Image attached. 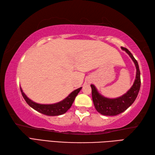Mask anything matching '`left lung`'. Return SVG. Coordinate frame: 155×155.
<instances>
[{"label":"left lung","instance_id":"left-lung-1","mask_svg":"<svg viewBox=\"0 0 155 155\" xmlns=\"http://www.w3.org/2000/svg\"><path fill=\"white\" fill-rule=\"evenodd\" d=\"M121 48L129 55L135 64L137 69L135 80L130 89L123 96L115 98H109L101 95L98 93L94 85L91 84L92 98L94 107L98 113L106 116H115L123 113L134 103L140 90V73L138 62L127 48L124 47H121Z\"/></svg>","mask_w":155,"mask_h":155}]
</instances>
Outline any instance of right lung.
I'll use <instances>...</instances> for the list:
<instances>
[{
  "instance_id": "add662e5",
  "label": "right lung",
  "mask_w": 155,
  "mask_h": 155,
  "mask_svg": "<svg viewBox=\"0 0 155 155\" xmlns=\"http://www.w3.org/2000/svg\"><path fill=\"white\" fill-rule=\"evenodd\" d=\"M81 88L82 87H80L72 91L64 100L58 102L57 103L51 104H42L35 103V102L32 101L27 97V95L23 93L21 88V91L22 97L25 98L27 103L35 110L45 115H48V116H58V115L65 113L71 107L76 97L77 96L78 93H79Z\"/></svg>"
}]
</instances>
